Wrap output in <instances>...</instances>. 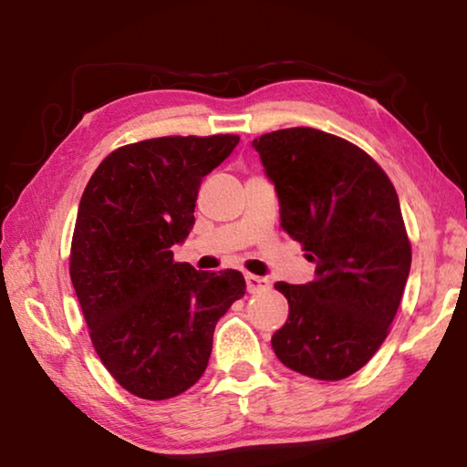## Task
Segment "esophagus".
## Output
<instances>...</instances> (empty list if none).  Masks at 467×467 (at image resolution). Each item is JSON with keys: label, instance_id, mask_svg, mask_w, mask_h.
Masks as SVG:
<instances>
[{"label": "esophagus", "instance_id": "34e87169", "mask_svg": "<svg viewBox=\"0 0 467 467\" xmlns=\"http://www.w3.org/2000/svg\"><path fill=\"white\" fill-rule=\"evenodd\" d=\"M244 282H247V290L251 292V295H259V292H267L272 288V282L264 278V275L247 274L244 275Z\"/></svg>", "mask_w": 467, "mask_h": 467}]
</instances>
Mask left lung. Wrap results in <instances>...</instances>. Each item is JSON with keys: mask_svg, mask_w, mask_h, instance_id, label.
Returning a JSON list of instances; mask_svg holds the SVG:
<instances>
[{"mask_svg": "<svg viewBox=\"0 0 467 467\" xmlns=\"http://www.w3.org/2000/svg\"><path fill=\"white\" fill-rule=\"evenodd\" d=\"M253 148L282 228L315 264L313 282L275 284L290 311L272 348L296 373L339 381L373 358L404 295L412 247L398 193L365 150L326 131L278 130Z\"/></svg>", "mask_w": 467, "mask_h": 467, "instance_id": "1", "label": "left lung"}]
</instances>
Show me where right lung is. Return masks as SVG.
<instances>
[{"mask_svg": "<svg viewBox=\"0 0 467 467\" xmlns=\"http://www.w3.org/2000/svg\"><path fill=\"white\" fill-rule=\"evenodd\" d=\"M236 144L226 133L117 148L82 193L69 275L102 365L141 400L197 383L218 319L247 288L241 272H197L171 251L195 224L202 179Z\"/></svg>", "mask_w": 467, "mask_h": 467, "instance_id": "1", "label": "right lung"}]
</instances>
